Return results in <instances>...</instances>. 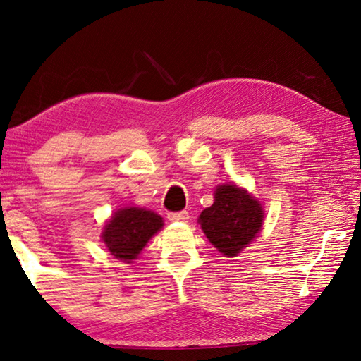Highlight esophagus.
Returning <instances> with one entry per match:
<instances>
[{
  "label": "esophagus",
  "mask_w": 361,
  "mask_h": 361,
  "mask_svg": "<svg viewBox=\"0 0 361 361\" xmlns=\"http://www.w3.org/2000/svg\"><path fill=\"white\" fill-rule=\"evenodd\" d=\"M167 218L170 219V221H188L189 219V213L186 210L183 212H172L169 213Z\"/></svg>",
  "instance_id": "34e87169"
}]
</instances>
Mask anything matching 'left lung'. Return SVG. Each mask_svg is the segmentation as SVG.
Wrapping results in <instances>:
<instances>
[{
    "label": "left lung",
    "mask_w": 361,
    "mask_h": 361,
    "mask_svg": "<svg viewBox=\"0 0 361 361\" xmlns=\"http://www.w3.org/2000/svg\"><path fill=\"white\" fill-rule=\"evenodd\" d=\"M259 200L235 185H219L215 202L200 213L199 224L207 239L228 258L239 255L262 228Z\"/></svg>",
    "instance_id": "left-lung-1"
}]
</instances>
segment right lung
<instances>
[{"label":"right lung","mask_w":361,"mask_h":361,"mask_svg":"<svg viewBox=\"0 0 361 361\" xmlns=\"http://www.w3.org/2000/svg\"><path fill=\"white\" fill-rule=\"evenodd\" d=\"M162 226L164 219L157 213L138 207H126L113 213L103 228L102 240L114 258L132 262Z\"/></svg>","instance_id":"obj_1"}]
</instances>
